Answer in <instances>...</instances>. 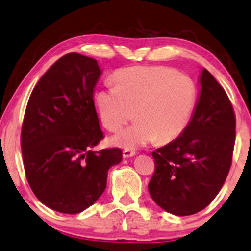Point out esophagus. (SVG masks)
<instances>
[{"mask_svg":"<svg viewBox=\"0 0 251 251\" xmlns=\"http://www.w3.org/2000/svg\"><path fill=\"white\" fill-rule=\"evenodd\" d=\"M135 154H136V152L134 150H130V149L123 150V157H125V158H130V157L135 156Z\"/></svg>","mask_w":251,"mask_h":251,"instance_id":"1","label":"esophagus"}]
</instances>
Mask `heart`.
Returning <instances> with one entry per match:
<instances>
[{
    "label": "heart",
    "instance_id": "obj_1",
    "mask_svg": "<svg viewBox=\"0 0 251 251\" xmlns=\"http://www.w3.org/2000/svg\"><path fill=\"white\" fill-rule=\"evenodd\" d=\"M113 81L115 87L95 92L94 104L101 123L111 132L119 131L134 114V125L113 138L125 149L176 140L196 111V80L172 67H126L114 73Z\"/></svg>",
    "mask_w": 251,
    "mask_h": 251
}]
</instances>
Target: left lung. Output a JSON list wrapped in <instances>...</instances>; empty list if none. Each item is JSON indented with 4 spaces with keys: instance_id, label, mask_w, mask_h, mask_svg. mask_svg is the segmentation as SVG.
<instances>
[{
    "instance_id": "1",
    "label": "left lung",
    "mask_w": 251,
    "mask_h": 251,
    "mask_svg": "<svg viewBox=\"0 0 251 251\" xmlns=\"http://www.w3.org/2000/svg\"><path fill=\"white\" fill-rule=\"evenodd\" d=\"M200 95L185 131L152 157L149 192L164 211L178 216L202 211L214 200L229 172L236 119L227 93L206 69Z\"/></svg>"
}]
</instances>
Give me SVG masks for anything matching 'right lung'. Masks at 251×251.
<instances>
[{
    "mask_svg": "<svg viewBox=\"0 0 251 251\" xmlns=\"http://www.w3.org/2000/svg\"><path fill=\"white\" fill-rule=\"evenodd\" d=\"M101 70L79 53L61 57L31 93L21 148L31 190L53 211L78 214L107 186L108 170L122 160L119 148L93 151L102 134L93 93Z\"/></svg>",
    "mask_w": 251,
    "mask_h": 251,
    "instance_id": "add662e5",
    "label": "right lung"
}]
</instances>
